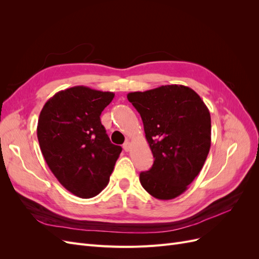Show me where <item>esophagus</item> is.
Wrapping results in <instances>:
<instances>
[{"instance_id":"obj_1","label":"esophagus","mask_w":259,"mask_h":259,"mask_svg":"<svg viewBox=\"0 0 259 259\" xmlns=\"http://www.w3.org/2000/svg\"><path fill=\"white\" fill-rule=\"evenodd\" d=\"M131 147H132V145H131V143L128 142V140H127V142H125V143L123 144V149H124V150L126 151V152L131 150Z\"/></svg>"}]
</instances>
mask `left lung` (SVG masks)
Wrapping results in <instances>:
<instances>
[{
	"label": "left lung",
	"instance_id": "left-lung-1",
	"mask_svg": "<svg viewBox=\"0 0 259 259\" xmlns=\"http://www.w3.org/2000/svg\"><path fill=\"white\" fill-rule=\"evenodd\" d=\"M139 112L153 165L139 175L144 189L159 200L184 193L198 176L210 148V114L188 86L165 85L127 94Z\"/></svg>",
	"mask_w": 259,
	"mask_h": 259
}]
</instances>
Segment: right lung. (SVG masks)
<instances>
[{
  "label": "right lung",
  "instance_id": "obj_1",
  "mask_svg": "<svg viewBox=\"0 0 259 259\" xmlns=\"http://www.w3.org/2000/svg\"><path fill=\"white\" fill-rule=\"evenodd\" d=\"M113 97L112 92L73 86L55 94L38 116L36 134L44 159L58 182L79 198L101 192L122 151L100 122Z\"/></svg>",
  "mask_w": 259,
  "mask_h": 259
}]
</instances>
